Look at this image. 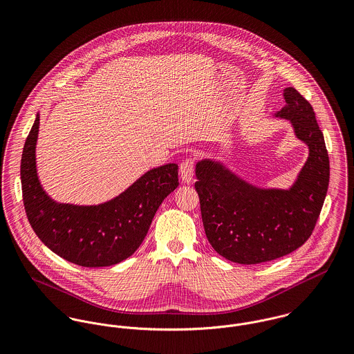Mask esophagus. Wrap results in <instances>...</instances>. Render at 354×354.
Segmentation results:
<instances>
[{
  "label": "esophagus",
  "instance_id": "obj_1",
  "mask_svg": "<svg viewBox=\"0 0 354 354\" xmlns=\"http://www.w3.org/2000/svg\"><path fill=\"white\" fill-rule=\"evenodd\" d=\"M194 169H195V159L194 158H187L181 165H180V176L181 180L185 184H189L194 177Z\"/></svg>",
  "mask_w": 354,
  "mask_h": 354
}]
</instances>
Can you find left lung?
<instances>
[{"label":"left lung","instance_id":"8db88e82","mask_svg":"<svg viewBox=\"0 0 354 354\" xmlns=\"http://www.w3.org/2000/svg\"><path fill=\"white\" fill-rule=\"evenodd\" d=\"M275 117L289 120L309 155L289 189L259 188L223 163L202 159L195 183L211 247L240 264L270 261L296 251L310 237L326 199L330 160L310 103L293 87Z\"/></svg>","mask_w":354,"mask_h":354}]
</instances>
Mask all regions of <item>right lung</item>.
Listing matches in <instances>:
<instances>
[{
	"label": "right lung",
	"instance_id": "add662e5",
	"mask_svg": "<svg viewBox=\"0 0 354 354\" xmlns=\"http://www.w3.org/2000/svg\"><path fill=\"white\" fill-rule=\"evenodd\" d=\"M38 132L39 114L20 165L23 203L35 234L53 252L77 266L107 267L128 259L143 243L159 205L178 187V166L151 169L117 198L98 205L57 203L38 178Z\"/></svg>",
	"mask_w": 354,
	"mask_h": 354
}]
</instances>
